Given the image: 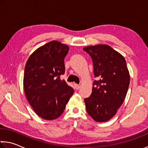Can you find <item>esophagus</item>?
<instances>
[{
  "instance_id": "esophagus-1",
  "label": "esophagus",
  "mask_w": 148,
  "mask_h": 148,
  "mask_svg": "<svg viewBox=\"0 0 148 148\" xmlns=\"http://www.w3.org/2000/svg\"><path fill=\"white\" fill-rule=\"evenodd\" d=\"M74 88H75V89H76V90H79V88H80V86L79 85V84H74Z\"/></svg>"
}]
</instances>
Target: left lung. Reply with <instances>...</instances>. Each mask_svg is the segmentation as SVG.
<instances>
[{
	"label": "left lung",
	"mask_w": 148,
	"mask_h": 148,
	"mask_svg": "<svg viewBox=\"0 0 148 148\" xmlns=\"http://www.w3.org/2000/svg\"><path fill=\"white\" fill-rule=\"evenodd\" d=\"M92 59L93 74L92 92L84 99L86 111L97 122H105L116 114L125 99L130 84L126 62L120 53L107 45L83 49Z\"/></svg>",
	"instance_id": "left-lung-1"
}]
</instances>
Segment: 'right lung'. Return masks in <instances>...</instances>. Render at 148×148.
Listing matches in <instances>:
<instances>
[{
  "mask_svg": "<svg viewBox=\"0 0 148 148\" xmlns=\"http://www.w3.org/2000/svg\"><path fill=\"white\" fill-rule=\"evenodd\" d=\"M69 47L52 41L35 51L24 70L23 88L29 104L37 115L53 120L64 112L74 90L60 76L64 74V60Z\"/></svg>",
  "mask_w": 148,
  "mask_h": 148,
  "instance_id": "right-lung-1",
  "label": "right lung"
}]
</instances>
